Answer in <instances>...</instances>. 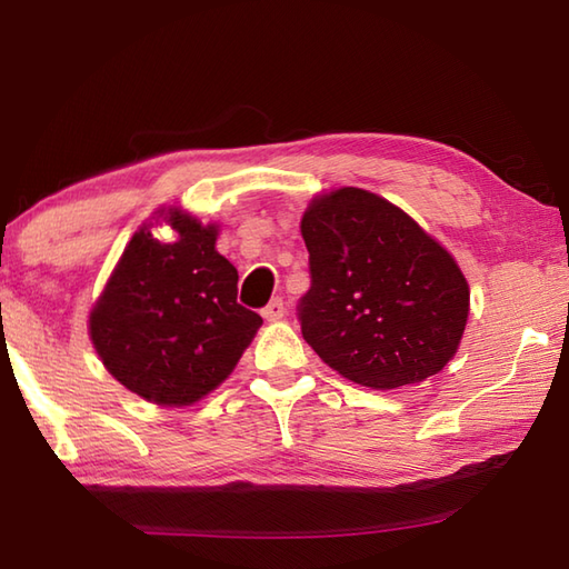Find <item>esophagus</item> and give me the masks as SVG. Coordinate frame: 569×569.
Wrapping results in <instances>:
<instances>
[{"label":"esophagus","instance_id":"1","mask_svg":"<svg viewBox=\"0 0 569 569\" xmlns=\"http://www.w3.org/2000/svg\"><path fill=\"white\" fill-rule=\"evenodd\" d=\"M261 316H263V320H269V322L281 320V318L286 316V306H283V300H281V298H273L271 303L261 310Z\"/></svg>","mask_w":569,"mask_h":569}]
</instances>
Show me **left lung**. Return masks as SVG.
Returning a JSON list of instances; mask_svg holds the SVG:
<instances>
[{"mask_svg":"<svg viewBox=\"0 0 569 569\" xmlns=\"http://www.w3.org/2000/svg\"><path fill=\"white\" fill-rule=\"evenodd\" d=\"M300 234L310 253L300 330L325 365L371 389L442 371L465 335L469 283L440 241L361 188L312 198Z\"/></svg>","mask_w":569,"mask_h":569,"instance_id":"left-lung-1","label":"left lung"}]
</instances>
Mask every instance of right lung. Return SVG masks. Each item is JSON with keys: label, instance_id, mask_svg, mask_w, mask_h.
<instances>
[{"label": "right lung", "instance_id": "obj_1", "mask_svg": "<svg viewBox=\"0 0 569 569\" xmlns=\"http://www.w3.org/2000/svg\"><path fill=\"white\" fill-rule=\"evenodd\" d=\"M159 217L176 239L137 229L90 310V340L131 393L176 408L214 391L263 320L237 303L239 273L214 249L220 227L180 208Z\"/></svg>", "mask_w": 569, "mask_h": 569}]
</instances>
